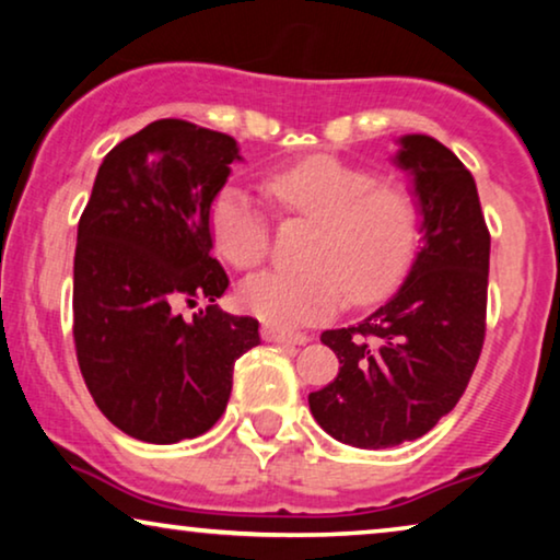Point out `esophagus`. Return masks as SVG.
I'll list each match as a JSON object with an SVG mask.
<instances>
[{
  "label": "esophagus",
  "mask_w": 560,
  "mask_h": 560,
  "mask_svg": "<svg viewBox=\"0 0 560 560\" xmlns=\"http://www.w3.org/2000/svg\"><path fill=\"white\" fill-rule=\"evenodd\" d=\"M262 339L272 341V343H293V347H303V343H308V336L305 334L285 331V328H275V326L262 328Z\"/></svg>",
  "instance_id": "obj_1"
}]
</instances>
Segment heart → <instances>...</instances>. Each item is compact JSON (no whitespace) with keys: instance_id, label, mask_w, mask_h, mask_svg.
Wrapping results in <instances>:
<instances>
[{"instance_id":"b5f03b06","label":"heart","mask_w":560,"mask_h":560,"mask_svg":"<svg viewBox=\"0 0 560 560\" xmlns=\"http://www.w3.org/2000/svg\"><path fill=\"white\" fill-rule=\"evenodd\" d=\"M275 209L316 219L303 270H265L244 282L240 301L272 326H305L334 316L351 293L374 303L400 285L425 236V206L402 180H380L370 167L311 155L265 178ZM213 247L236 270L270 255L272 213L229 183L209 209Z\"/></svg>"}]
</instances>
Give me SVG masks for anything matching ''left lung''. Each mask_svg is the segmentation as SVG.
Returning <instances> with one entry per match:
<instances>
[{
	"mask_svg": "<svg viewBox=\"0 0 560 560\" xmlns=\"http://www.w3.org/2000/svg\"><path fill=\"white\" fill-rule=\"evenodd\" d=\"M397 165L425 206V236L408 280L370 318L331 328L339 374L308 395L326 433L357 448L416 441L456 408L487 334L489 229L477 183L425 135L400 140Z\"/></svg>",
	"mask_w": 560,
	"mask_h": 560,
	"instance_id": "obj_1",
	"label": "left lung"
}]
</instances>
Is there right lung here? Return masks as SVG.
<instances>
[{"label": "right lung", "mask_w": 560, "mask_h": 560, "mask_svg": "<svg viewBox=\"0 0 560 560\" xmlns=\"http://www.w3.org/2000/svg\"><path fill=\"white\" fill-rule=\"evenodd\" d=\"M242 160L234 137L158 119L98 167L73 259V343L96 408L144 443L196 439L226 410L259 324L219 311L209 209ZM210 303L194 322L183 307Z\"/></svg>", "instance_id": "1"}]
</instances>
